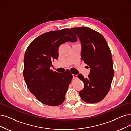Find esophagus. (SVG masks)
Wrapping results in <instances>:
<instances>
[{
    "instance_id": "esophagus-1",
    "label": "esophagus",
    "mask_w": 131,
    "mask_h": 131,
    "mask_svg": "<svg viewBox=\"0 0 131 131\" xmlns=\"http://www.w3.org/2000/svg\"><path fill=\"white\" fill-rule=\"evenodd\" d=\"M72 75H73V79H76L77 78V75H76V74H72Z\"/></svg>"
}]
</instances>
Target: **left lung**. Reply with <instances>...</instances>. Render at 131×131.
I'll return each instance as SVG.
<instances>
[{
	"instance_id": "obj_1",
	"label": "left lung",
	"mask_w": 131,
	"mask_h": 131,
	"mask_svg": "<svg viewBox=\"0 0 131 131\" xmlns=\"http://www.w3.org/2000/svg\"><path fill=\"white\" fill-rule=\"evenodd\" d=\"M71 30L79 39L81 58L88 65L87 68H90L88 78L81 74L78 75L84 83L79 95L88 103L99 102L108 93L114 75L110 48L100 33L89 27H74Z\"/></svg>"
}]
</instances>
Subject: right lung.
<instances>
[{"mask_svg": "<svg viewBox=\"0 0 131 131\" xmlns=\"http://www.w3.org/2000/svg\"><path fill=\"white\" fill-rule=\"evenodd\" d=\"M77 40L70 29L65 28L43 33L27 47L24 59V80L31 92L43 104L56 106L65 100L73 77L68 71L65 74L53 72L51 61L58 59L61 44Z\"/></svg>", "mask_w": 131, "mask_h": 131, "instance_id": "1", "label": "right lung"}]
</instances>
